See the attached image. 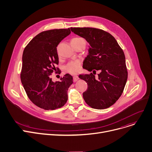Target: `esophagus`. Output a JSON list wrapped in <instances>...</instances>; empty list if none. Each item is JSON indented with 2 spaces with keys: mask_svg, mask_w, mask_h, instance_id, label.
<instances>
[{
  "mask_svg": "<svg viewBox=\"0 0 152 152\" xmlns=\"http://www.w3.org/2000/svg\"><path fill=\"white\" fill-rule=\"evenodd\" d=\"M78 79H79V77H78V76H77L75 75V76H73V81H74V82L77 81L78 80Z\"/></svg>",
  "mask_w": 152,
  "mask_h": 152,
  "instance_id": "1",
  "label": "esophagus"
}]
</instances>
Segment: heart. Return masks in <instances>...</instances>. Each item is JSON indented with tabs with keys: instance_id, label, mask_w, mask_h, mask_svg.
<instances>
[{
	"instance_id": "heart-1",
	"label": "heart",
	"mask_w": 152,
	"mask_h": 152,
	"mask_svg": "<svg viewBox=\"0 0 152 152\" xmlns=\"http://www.w3.org/2000/svg\"><path fill=\"white\" fill-rule=\"evenodd\" d=\"M83 39L81 37H74L71 40V44L77 42ZM81 67V63L79 60H74L69 62L65 66V70L71 74H76L78 73Z\"/></svg>"
}]
</instances>
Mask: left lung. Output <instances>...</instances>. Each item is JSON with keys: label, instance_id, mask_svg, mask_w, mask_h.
Wrapping results in <instances>:
<instances>
[{"label": "left lung", "instance_id": "left-lung-1", "mask_svg": "<svg viewBox=\"0 0 152 152\" xmlns=\"http://www.w3.org/2000/svg\"><path fill=\"white\" fill-rule=\"evenodd\" d=\"M75 34L84 38L90 45L83 68L93 71L79 77L87 84L83 92L86 103L95 109H105L121 97L127 79L125 55L115 38L102 29L93 28H71ZM101 73L95 78L94 73Z\"/></svg>", "mask_w": 152, "mask_h": 152}]
</instances>
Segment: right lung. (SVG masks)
<instances>
[{"mask_svg": "<svg viewBox=\"0 0 152 152\" xmlns=\"http://www.w3.org/2000/svg\"><path fill=\"white\" fill-rule=\"evenodd\" d=\"M70 33L69 28L41 32L24 49L21 81L30 100L42 109L55 110L67 102L73 77L66 74L53 82L51 75L59 70L57 47Z\"/></svg>", "mask_w": 152, "mask_h": 152, "instance_id": "1", "label": "right lung"}]
</instances>
